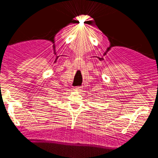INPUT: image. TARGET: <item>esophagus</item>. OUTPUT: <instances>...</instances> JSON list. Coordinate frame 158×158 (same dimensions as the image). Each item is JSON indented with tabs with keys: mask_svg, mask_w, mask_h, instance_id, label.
Here are the masks:
<instances>
[{
	"mask_svg": "<svg viewBox=\"0 0 158 158\" xmlns=\"http://www.w3.org/2000/svg\"><path fill=\"white\" fill-rule=\"evenodd\" d=\"M75 89L77 91H81L82 90V87L81 86H77V87H75Z\"/></svg>",
	"mask_w": 158,
	"mask_h": 158,
	"instance_id": "34e87169",
	"label": "esophagus"
}]
</instances>
